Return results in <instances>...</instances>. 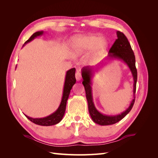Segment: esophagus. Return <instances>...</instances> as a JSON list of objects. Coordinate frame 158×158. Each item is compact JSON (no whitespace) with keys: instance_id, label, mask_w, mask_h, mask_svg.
Returning a JSON list of instances; mask_svg holds the SVG:
<instances>
[{"instance_id":"obj_1","label":"esophagus","mask_w":158,"mask_h":158,"mask_svg":"<svg viewBox=\"0 0 158 158\" xmlns=\"http://www.w3.org/2000/svg\"><path fill=\"white\" fill-rule=\"evenodd\" d=\"M75 76H76V79L77 81H80L81 79H82V74H81L80 72L78 70L76 71Z\"/></svg>"}]
</instances>
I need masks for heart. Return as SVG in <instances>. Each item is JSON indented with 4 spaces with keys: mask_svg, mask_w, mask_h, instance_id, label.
Returning <instances> with one entry per match:
<instances>
[{
    "mask_svg": "<svg viewBox=\"0 0 158 158\" xmlns=\"http://www.w3.org/2000/svg\"><path fill=\"white\" fill-rule=\"evenodd\" d=\"M108 45L106 38L94 34L76 36L71 42L72 49L76 53H81L92 49V57L94 61L98 60L106 52Z\"/></svg>",
    "mask_w": 158,
    "mask_h": 158,
    "instance_id": "obj_1",
    "label": "heart"
}]
</instances>
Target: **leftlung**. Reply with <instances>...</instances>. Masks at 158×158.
<instances>
[{
  "instance_id": "obj_1",
  "label": "left lung",
  "mask_w": 158,
  "mask_h": 158,
  "mask_svg": "<svg viewBox=\"0 0 158 158\" xmlns=\"http://www.w3.org/2000/svg\"><path fill=\"white\" fill-rule=\"evenodd\" d=\"M117 39L114 41L113 45L109 51V54L107 59H118L122 60L123 62L128 65L130 69L134 79V99L131 103L130 106L127 109L126 111L122 113L117 114V115H107L99 113L95 108L92 98V87H91V78L93 74V67L92 66H86L82 69V76L83 78L82 84L84 86L85 94H86V99L88 103V110L91 117L94 123L100 125H113L118 121H120L122 118L125 117L127 114L131 111L134 103L135 102V93L136 88L137 82V70L136 68V60L134 52L131 48L130 43L128 41L127 37L123 33L117 31Z\"/></svg>"
}]
</instances>
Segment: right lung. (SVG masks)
<instances>
[{"label": "right lung", "mask_w": 158, "mask_h": 158, "mask_svg": "<svg viewBox=\"0 0 158 158\" xmlns=\"http://www.w3.org/2000/svg\"><path fill=\"white\" fill-rule=\"evenodd\" d=\"M44 31H37L33 33V34L29 38V40H27L25 42V44L27 43H29L31 41H32L34 38H35L37 36L41 35ZM75 68L71 69L69 70L66 72V77H65V82L64 85V89H63V98H62V100L60 106L59 108L57 109L56 111L52 113L50 115L47 116L46 117L44 118H33L31 117H28L27 115L25 116L29 119L30 121L32 123L36 124L38 125H41V126H51L56 125V124L59 123L63 118L65 110H66V102H67V100L69 99V95L70 90L73 88L74 84L76 83V78H75Z\"/></svg>", "instance_id": "add662e5"}]
</instances>
